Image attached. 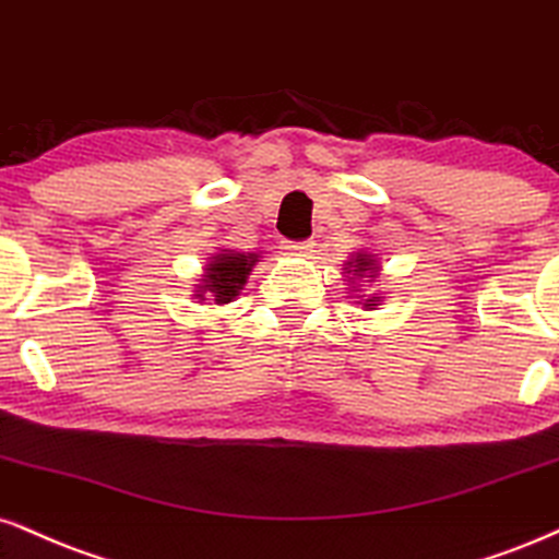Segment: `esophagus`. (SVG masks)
<instances>
[{
    "instance_id": "1",
    "label": "esophagus",
    "mask_w": 559,
    "mask_h": 559,
    "mask_svg": "<svg viewBox=\"0 0 559 559\" xmlns=\"http://www.w3.org/2000/svg\"><path fill=\"white\" fill-rule=\"evenodd\" d=\"M312 241H284V250L288 254H307L312 252Z\"/></svg>"
}]
</instances>
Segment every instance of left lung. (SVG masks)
I'll return each instance as SVG.
<instances>
[{
	"label": "left lung",
	"mask_w": 559,
	"mask_h": 559,
	"mask_svg": "<svg viewBox=\"0 0 559 559\" xmlns=\"http://www.w3.org/2000/svg\"><path fill=\"white\" fill-rule=\"evenodd\" d=\"M346 278H348V292L359 294V305L365 309H374L382 301V297L378 294H369L367 300L364 299L367 294H361V286H365V281H378L380 275V265L378 260H374V254H367V252H354L352 260H346V267H344Z\"/></svg>",
	"instance_id": "obj_1"
}]
</instances>
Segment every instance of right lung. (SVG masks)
Listing matches in <instances>:
<instances>
[{"label":"right lung","instance_id":"1","mask_svg":"<svg viewBox=\"0 0 559 559\" xmlns=\"http://www.w3.org/2000/svg\"><path fill=\"white\" fill-rule=\"evenodd\" d=\"M258 262L260 254L254 252L221 250L213 258H207V265L203 267V275H200V284L194 286L192 297L200 299V305H205V301L228 305V301L239 297Z\"/></svg>","mask_w":559,"mask_h":559}]
</instances>
